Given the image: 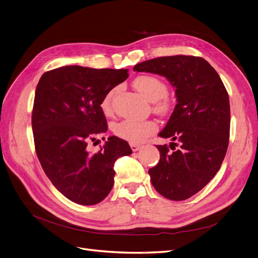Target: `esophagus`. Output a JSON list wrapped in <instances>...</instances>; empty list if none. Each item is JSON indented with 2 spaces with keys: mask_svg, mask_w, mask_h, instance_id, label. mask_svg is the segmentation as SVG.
<instances>
[{
  "mask_svg": "<svg viewBox=\"0 0 258 258\" xmlns=\"http://www.w3.org/2000/svg\"><path fill=\"white\" fill-rule=\"evenodd\" d=\"M131 149L133 150V152H137L141 149V146L139 145H135V144H131Z\"/></svg>",
  "mask_w": 258,
  "mask_h": 258,
  "instance_id": "1",
  "label": "esophagus"
}]
</instances>
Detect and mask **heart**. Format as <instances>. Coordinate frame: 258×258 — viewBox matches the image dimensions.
<instances>
[{
	"mask_svg": "<svg viewBox=\"0 0 258 258\" xmlns=\"http://www.w3.org/2000/svg\"><path fill=\"white\" fill-rule=\"evenodd\" d=\"M134 87L140 94L155 102V109L160 113H166L171 108V101L167 97L168 87L160 79L154 75H141L133 82ZM116 89L109 90L101 101V109L105 114L112 112V99ZM157 131V124L151 120H122L113 126V132L119 138L131 144H141L146 138Z\"/></svg>",
	"mask_w": 258,
	"mask_h": 258,
	"instance_id": "b5f03b06",
	"label": "heart"
}]
</instances>
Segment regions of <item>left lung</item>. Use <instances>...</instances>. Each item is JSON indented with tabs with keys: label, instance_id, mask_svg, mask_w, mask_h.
Returning a JSON list of instances; mask_svg holds the SVG:
<instances>
[{
	"label": "left lung",
	"instance_id": "left-lung-1",
	"mask_svg": "<svg viewBox=\"0 0 258 258\" xmlns=\"http://www.w3.org/2000/svg\"><path fill=\"white\" fill-rule=\"evenodd\" d=\"M134 71L163 75L175 88L177 104L163 138L179 149L156 146L158 164L149 170L156 191L183 201L204 188L221 167L230 138L228 93L217 71L202 57L175 55L137 63Z\"/></svg>",
	"mask_w": 258,
	"mask_h": 258
}]
</instances>
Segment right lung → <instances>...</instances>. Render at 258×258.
I'll return each instance as SVG.
<instances>
[{
	"instance_id": "right-lung-1",
	"label": "right lung",
	"mask_w": 258,
	"mask_h": 258,
	"mask_svg": "<svg viewBox=\"0 0 258 258\" xmlns=\"http://www.w3.org/2000/svg\"><path fill=\"white\" fill-rule=\"evenodd\" d=\"M128 78L127 69L60 67L42 74L35 92L32 127L35 150L52 184L70 201L98 204L113 186V165L132 154L127 142L108 137L98 153L89 142L107 131L101 101Z\"/></svg>"
}]
</instances>
